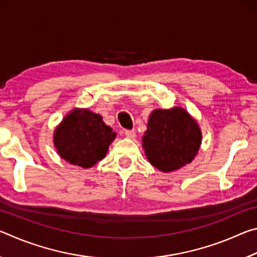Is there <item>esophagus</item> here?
<instances>
[{
	"label": "esophagus",
	"mask_w": 257,
	"mask_h": 257,
	"mask_svg": "<svg viewBox=\"0 0 257 257\" xmlns=\"http://www.w3.org/2000/svg\"><path fill=\"white\" fill-rule=\"evenodd\" d=\"M124 136L127 137V138L134 139L135 137H136V133H135V130H125V132H124Z\"/></svg>",
	"instance_id": "34e87169"
}]
</instances>
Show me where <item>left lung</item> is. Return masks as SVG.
<instances>
[{"label": "left lung", "instance_id": "1", "mask_svg": "<svg viewBox=\"0 0 257 257\" xmlns=\"http://www.w3.org/2000/svg\"><path fill=\"white\" fill-rule=\"evenodd\" d=\"M201 144L198 123L184 108H156L151 113L143 136V149L158 170L171 172L185 167L196 156Z\"/></svg>", "mask_w": 257, "mask_h": 257}]
</instances>
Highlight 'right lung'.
Here are the masks:
<instances>
[{"label": "right lung", "mask_w": 257, "mask_h": 257, "mask_svg": "<svg viewBox=\"0 0 257 257\" xmlns=\"http://www.w3.org/2000/svg\"><path fill=\"white\" fill-rule=\"evenodd\" d=\"M114 138L101 115L88 108H73L54 130L53 142L61 158L86 169L105 158Z\"/></svg>", "instance_id": "add662e5"}]
</instances>
